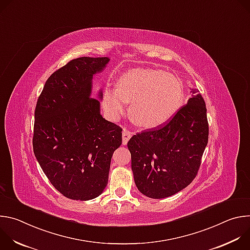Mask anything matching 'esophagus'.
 Instances as JSON below:
<instances>
[{
  "mask_svg": "<svg viewBox=\"0 0 250 250\" xmlns=\"http://www.w3.org/2000/svg\"><path fill=\"white\" fill-rule=\"evenodd\" d=\"M131 135H132V133L129 130H127V129L123 130V145L124 146L127 145V141L129 140Z\"/></svg>",
  "mask_w": 250,
  "mask_h": 250,
  "instance_id": "esophagus-1",
  "label": "esophagus"
}]
</instances>
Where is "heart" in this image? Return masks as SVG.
Here are the masks:
<instances>
[{"instance_id": "1", "label": "heart", "mask_w": 250, "mask_h": 250, "mask_svg": "<svg viewBox=\"0 0 250 250\" xmlns=\"http://www.w3.org/2000/svg\"><path fill=\"white\" fill-rule=\"evenodd\" d=\"M184 97L179 79L160 69L134 68L117 81V89L106 86L103 103L109 118L119 120L131 102L129 115L140 126L154 128L170 120Z\"/></svg>"}]
</instances>
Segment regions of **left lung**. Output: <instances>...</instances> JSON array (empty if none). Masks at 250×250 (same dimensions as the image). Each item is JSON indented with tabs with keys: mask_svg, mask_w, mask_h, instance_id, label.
<instances>
[{
	"mask_svg": "<svg viewBox=\"0 0 250 250\" xmlns=\"http://www.w3.org/2000/svg\"><path fill=\"white\" fill-rule=\"evenodd\" d=\"M165 125L134 134L127 142L137 189L162 199L195 179L208 139L206 104L199 90Z\"/></svg>",
	"mask_w": 250,
	"mask_h": 250,
	"instance_id": "1",
	"label": "left lung"
}]
</instances>
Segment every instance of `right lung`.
I'll return each instance as SVG.
<instances>
[{"instance_id": "1", "label": "right lung", "mask_w": 250, "mask_h": 250, "mask_svg": "<svg viewBox=\"0 0 250 250\" xmlns=\"http://www.w3.org/2000/svg\"><path fill=\"white\" fill-rule=\"evenodd\" d=\"M109 57L69 61L47 79L34 111L33 152L53 187L68 199L88 201L108 184L122 128L104 120L91 98L92 79ZM102 100L103 93L99 92Z\"/></svg>"}]
</instances>
